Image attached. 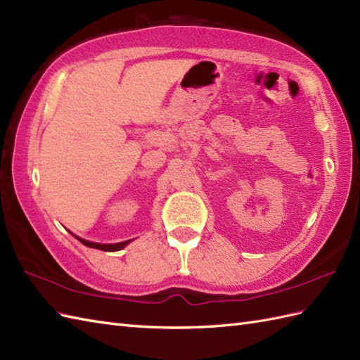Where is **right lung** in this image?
Listing matches in <instances>:
<instances>
[{
  "instance_id": "1",
  "label": "right lung",
  "mask_w": 360,
  "mask_h": 360,
  "mask_svg": "<svg viewBox=\"0 0 360 360\" xmlns=\"http://www.w3.org/2000/svg\"><path fill=\"white\" fill-rule=\"evenodd\" d=\"M75 238H77L81 242V244H84L86 247L103 250V252H118V250L124 248L130 242V240H124V242H118V244H96V242H90V240H86V239H81L78 236H75Z\"/></svg>"
}]
</instances>
